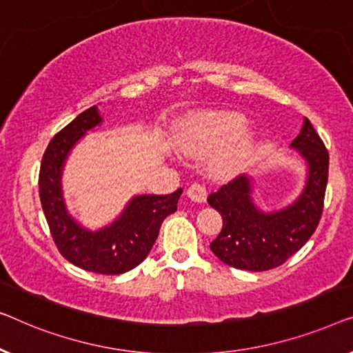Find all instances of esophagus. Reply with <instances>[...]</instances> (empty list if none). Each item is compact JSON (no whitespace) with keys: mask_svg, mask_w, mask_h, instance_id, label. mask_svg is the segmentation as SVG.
<instances>
[{"mask_svg":"<svg viewBox=\"0 0 353 353\" xmlns=\"http://www.w3.org/2000/svg\"><path fill=\"white\" fill-rule=\"evenodd\" d=\"M187 196L190 198L192 201L205 203L206 198H208V190H206V187L203 185V183L195 182L187 188Z\"/></svg>","mask_w":353,"mask_h":353,"instance_id":"34e87169","label":"esophagus"}]
</instances>
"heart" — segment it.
I'll return each mask as SVG.
<instances>
[{"instance_id": "1", "label": "heart", "mask_w": 353, "mask_h": 353, "mask_svg": "<svg viewBox=\"0 0 353 353\" xmlns=\"http://www.w3.org/2000/svg\"><path fill=\"white\" fill-rule=\"evenodd\" d=\"M246 118L236 112H208L187 120L176 134V142L190 157L211 155L210 170L216 176H232L240 170L251 150L250 137L241 132Z\"/></svg>"}]
</instances>
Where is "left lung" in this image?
<instances>
[{
  "label": "left lung",
  "mask_w": 353,
  "mask_h": 353,
  "mask_svg": "<svg viewBox=\"0 0 353 353\" xmlns=\"http://www.w3.org/2000/svg\"><path fill=\"white\" fill-rule=\"evenodd\" d=\"M291 147L307 163V181L294 203L264 212L252 200V179L240 176L208 196L222 216V230L210 245L227 265L264 272L281 265L309 241L323 212L330 155L312 123L304 125Z\"/></svg>",
  "instance_id": "1"
}]
</instances>
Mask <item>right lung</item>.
Segmentation results:
<instances>
[{"mask_svg":"<svg viewBox=\"0 0 353 353\" xmlns=\"http://www.w3.org/2000/svg\"><path fill=\"white\" fill-rule=\"evenodd\" d=\"M101 123L94 105L52 137L39 168V200L52 240L68 262L94 274L120 275L148 256L163 221L176 212L182 188L170 195H136L115 222L96 232L79 225L63 201L62 170L75 143Z\"/></svg>","mask_w":353,"mask_h":353,"instance_id":"right-lung-1","label":"right lung"}]
</instances>
